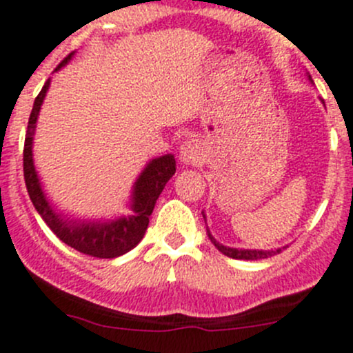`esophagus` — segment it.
<instances>
[{
	"mask_svg": "<svg viewBox=\"0 0 353 353\" xmlns=\"http://www.w3.org/2000/svg\"><path fill=\"white\" fill-rule=\"evenodd\" d=\"M203 160V150L196 141H184L179 148V161L183 165H196Z\"/></svg>",
	"mask_w": 353,
	"mask_h": 353,
	"instance_id": "obj_1",
	"label": "esophagus"
}]
</instances>
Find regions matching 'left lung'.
<instances>
[{"mask_svg": "<svg viewBox=\"0 0 353 353\" xmlns=\"http://www.w3.org/2000/svg\"><path fill=\"white\" fill-rule=\"evenodd\" d=\"M308 78H310V74H308ZM202 214H203V219H205V212H202ZM207 235H209V240L214 243V247H216L217 251L223 252V254L228 256V258H233V259H247V261H252V259H265V258H270V256L279 254V252L284 249V247H276V249H266L265 251V249H239V247L223 245V243H219L216 239H214L212 233H210V230H209V226H207Z\"/></svg>", "mask_w": 353, "mask_h": 353, "instance_id": "left-lung-1", "label": "left lung"}]
</instances>
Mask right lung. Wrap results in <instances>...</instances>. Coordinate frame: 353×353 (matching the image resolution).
<instances>
[{"label":"right lung","mask_w":353,"mask_h":353,"mask_svg":"<svg viewBox=\"0 0 353 353\" xmlns=\"http://www.w3.org/2000/svg\"><path fill=\"white\" fill-rule=\"evenodd\" d=\"M72 57H74V52L69 54L55 68V72L69 64ZM50 83L52 78H48L32 104L28 134H26L24 179L29 199L39 216L43 217V221L48 225V228L69 247L77 249L78 252H83V254L94 256V258H118V256L132 251L143 240L148 225H150V216L154 209V203L170 177L176 174V158L174 154L167 153L158 158H151L148 161L137 179L134 181L130 199L127 203L128 214L125 216H117L111 219L110 217L85 219V217L71 216V214L57 209V205L45 193V188H43L34 165V154H32L36 123H38L39 111H41L43 102L47 97Z\"/></svg>","instance_id":"right-lung-1"}]
</instances>
